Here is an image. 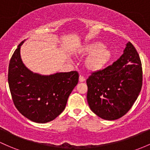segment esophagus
<instances>
[{"mask_svg":"<svg viewBox=\"0 0 150 150\" xmlns=\"http://www.w3.org/2000/svg\"><path fill=\"white\" fill-rule=\"evenodd\" d=\"M80 82H83L85 81V78L83 76H79V79Z\"/></svg>","mask_w":150,"mask_h":150,"instance_id":"1","label":"esophagus"}]
</instances>
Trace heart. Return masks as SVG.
Listing matches in <instances>:
<instances>
[{"label": "heart", "mask_w": 150, "mask_h": 150, "mask_svg": "<svg viewBox=\"0 0 150 150\" xmlns=\"http://www.w3.org/2000/svg\"><path fill=\"white\" fill-rule=\"evenodd\" d=\"M80 52L83 55H88L85 59L83 65L86 70L91 72L101 71L112 58L111 49L99 41H93L84 45L81 48Z\"/></svg>", "instance_id": "heart-1"}]
</instances>
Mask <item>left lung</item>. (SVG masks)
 I'll return each instance as SVG.
<instances>
[{"label":"left lung","mask_w":150,"mask_h":150,"mask_svg":"<svg viewBox=\"0 0 150 150\" xmlns=\"http://www.w3.org/2000/svg\"><path fill=\"white\" fill-rule=\"evenodd\" d=\"M90 109L106 120L120 118L131 109L142 86L139 54L130 42L124 53L107 68L94 72L86 79Z\"/></svg>","instance_id":"left-lung-1"}]
</instances>
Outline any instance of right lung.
<instances>
[{"label":"right lung","mask_w":150,"mask_h":150,"mask_svg":"<svg viewBox=\"0 0 150 150\" xmlns=\"http://www.w3.org/2000/svg\"><path fill=\"white\" fill-rule=\"evenodd\" d=\"M18 46L8 67L9 88L13 101L22 115L32 122L46 123L65 109L68 98L79 81L76 71L44 76L33 73L23 64Z\"/></svg>","instance_id":"add662e5"}]
</instances>
